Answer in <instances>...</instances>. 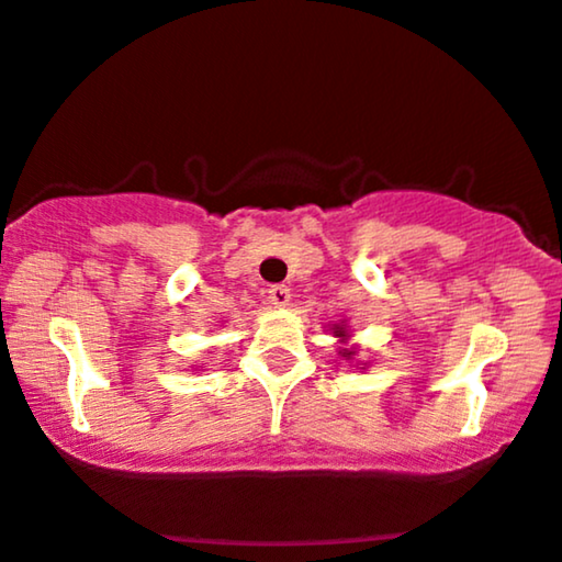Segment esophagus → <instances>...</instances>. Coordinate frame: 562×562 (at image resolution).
I'll return each instance as SVG.
<instances>
[{"mask_svg":"<svg viewBox=\"0 0 562 562\" xmlns=\"http://www.w3.org/2000/svg\"><path fill=\"white\" fill-rule=\"evenodd\" d=\"M269 303H272L274 308H285V305H290V288L285 285L269 288Z\"/></svg>","mask_w":562,"mask_h":562,"instance_id":"34e87169","label":"esophagus"}]
</instances>
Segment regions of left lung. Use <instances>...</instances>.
<instances>
[{"label":"left lung","mask_w":562,"mask_h":562,"mask_svg":"<svg viewBox=\"0 0 562 562\" xmlns=\"http://www.w3.org/2000/svg\"><path fill=\"white\" fill-rule=\"evenodd\" d=\"M329 331L334 334V337L339 339V345H342V347H339V355H342V360H350V363H352L355 355H358V347L350 345V329H347V322L331 324V326H329ZM358 366H363V368H366L368 363H363V360H358Z\"/></svg>","instance_id":"obj_1"}]
</instances>
